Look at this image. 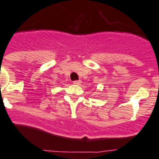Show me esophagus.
<instances>
[{
  "mask_svg": "<svg viewBox=\"0 0 159 159\" xmlns=\"http://www.w3.org/2000/svg\"><path fill=\"white\" fill-rule=\"evenodd\" d=\"M81 81H80V80H78V81H73V84H74V85H81Z\"/></svg>",
  "mask_w": 159,
  "mask_h": 159,
  "instance_id": "obj_1",
  "label": "esophagus"
}]
</instances>
